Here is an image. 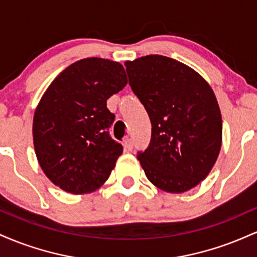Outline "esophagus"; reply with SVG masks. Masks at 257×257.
Masks as SVG:
<instances>
[{"label":"esophagus","instance_id":"34e87169","mask_svg":"<svg viewBox=\"0 0 257 257\" xmlns=\"http://www.w3.org/2000/svg\"><path fill=\"white\" fill-rule=\"evenodd\" d=\"M123 146H124V149L126 150V151H132L133 150V140L132 139H125L124 141H123Z\"/></svg>","mask_w":257,"mask_h":257}]
</instances>
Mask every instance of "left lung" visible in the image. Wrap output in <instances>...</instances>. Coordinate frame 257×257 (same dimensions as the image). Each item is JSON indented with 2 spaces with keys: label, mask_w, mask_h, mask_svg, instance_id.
<instances>
[{
  "label": "left lung",
  "mask_w": 257,
  "mask_h": 257,
  "mask_svg": "<svg viewBox=\"0 0 257 257\" xmlns=\"http://www.w3.org/2000/svg\"><path fill=\"white\" fill-rule=\"evenodd\" d=\"M129 85L149 113L151 141L138 159L161 190L182 193L210 173L220 153L222 119L210 85L163 55L125 63Z\"/></svg>",
  "instance_id": "obj_1"
}]
</instances>
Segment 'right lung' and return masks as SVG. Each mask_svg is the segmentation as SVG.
I'll return each instance as SVG.
<instances>
[{"label":"right lung","mask_w":257,"mask_h":257,"mask_svg":"<svg viewBox=\"0 0 257 257\" xmlns=\"http://www.w3.org/2000/svg\"><path fill=\"white\" fill-rule=\"evenodd\" d=\"M126 82L119 63L87 58L70 65L46 90L34 116L35 152L61 190L89 193L108 179L123 146L108 132L114 114L106 101Z\"/></svg>","instance_id":"add662e5"}]
</instances>
